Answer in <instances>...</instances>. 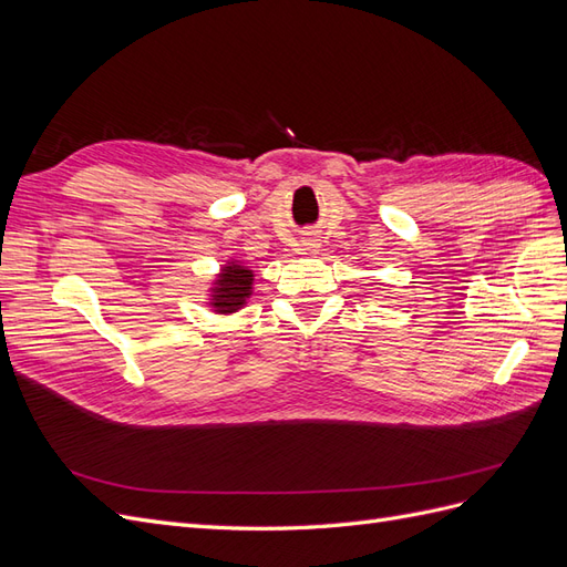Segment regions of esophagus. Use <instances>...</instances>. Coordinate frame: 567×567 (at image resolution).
I'll return each mask as SVG.
<instances>
[{"label":"esophagus","mask_w":567,"mask_h":567,"mask_svg":"<svg viewBox=\"0 0 567 567\" xmlns=\"http://www.w3.org/2000/svg\"><path fill=\"white\" fill-rule=\"evenodd\" d=\"M317 248H319V246L315 244V238H307V241L302 244V250H305V252H312V250H317Z\"/></svg>","instance_id":"1"}]
</instances>
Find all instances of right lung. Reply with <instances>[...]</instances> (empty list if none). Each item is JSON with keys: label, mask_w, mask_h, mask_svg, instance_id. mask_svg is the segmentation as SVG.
Returning a JSON list of instances; mask_svg holds the SVG:
<instances>
[{"label": "right lung", "mask_w": 567, "mask_h": 567, "mask_svg": "<svg viewBox=\"0 0 567 567\" xmlns=\"http://www.w3.org/2000/svg\"><path fill=\"white\" fill-rule=\"evenodd\" d=\"M255 271L246 267L241 260H227L215 274V279L208 288V305L215 315H234L246 307L252 296Z\"/></svg>", "instance_id": "add662e5"}]
</instances>
